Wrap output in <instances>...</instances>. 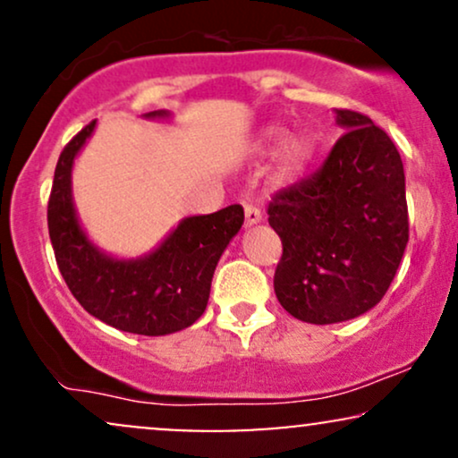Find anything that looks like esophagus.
Listing matches in <instances>:
<instances>
[{
	"label": "esophagus",
	"instance_id": "1",
	"mask_svg": "<svg viewBox=\"0 0 458 458\" xmlns=\"http://www.w3.org/2000/svg\"><path fill=\"white\" fill-rule=\"evenodd\" d=\"M259 222H262L260 208L251 207V204H245V225H254Z\"/></svg>",
	"mask_w": 458,
	"mask_h": 458
}]
</instances>
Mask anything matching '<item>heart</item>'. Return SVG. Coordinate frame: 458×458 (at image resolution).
<instances>
[{
	"mask_svg": "<svg viewBox=\"0 0 458 458\" xmlns=\"http://www.w3.org/2000/svg\"><path fill=\"white\" fill-rule=\"evenodd\" d=\"M282 138V131H267V141L276 144ZM312 159V141L303 135H295V138L286 140L280 148V176L284 181H293L306 170L308 161Z\"/></svg>",
	"mask_w": 458,
	"mask_h": 458,
	"instance_id": "obj_1",
	"label": "heart"
}]
</instances>
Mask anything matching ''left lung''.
<instances>
[{"mask_svg":"<svg viewBox=\"0 0 458 458\" xmlns=\"http://www.w3.org/2000/svg\"><path fill=\"white\" fill-rule=\"evenodd\" d=\"M343 138L314 174L276 193L269 224L282 239L273 288L288 314L343 323L381 301L409 241L401 155L386 131L335 109Z\"/></svg>","mask_w":458,"mask_h":458,"instance_id":"left-lung-1","label":"left lung"}]
</instances>
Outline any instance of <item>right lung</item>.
Segmentation results:
<instances>
[{"label":"right lung","mask_w":458,"mask_h":458,"mask_svg":"<svg viewBox=\"0 0 458 458\" xmlns=\"http://www.w3.org/2000/svg\"><path fill=\"white\" fill-rule=\"evenodd\" d=\"M150 112L146 118H167ZM97 120L62 150L55 165L47 222L57 267L83 310L120 331L140 335L174 334L207 310L215 267L243 225V207L233 204L211 215L185 217L150 254L114 259L88 239L72 204L71 174L79 150Z\"/></svg>","instance_id":"right-lung-1"}]
</instances>
